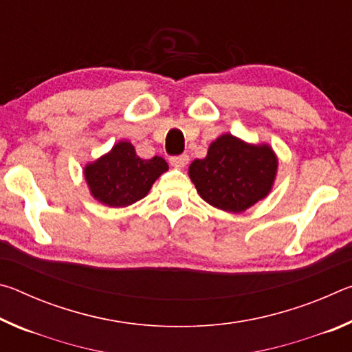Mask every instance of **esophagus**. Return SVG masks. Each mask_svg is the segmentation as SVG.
I'll list each match as a JSON object with an SVG mask.
<instances>
[{"mask_svg": "<svg viewBox=\"0 0 352 352\" xmlns=\"http://www.w3.org/2000/svg\"><path fill=\"white\" fill-rule=\"evenodd\" d=\"M188 162H189V155H186V153L175 155V157H170L169 158V163L174 166V168H178V169L184 168V166L188 164Z\"/></svg>", "mask_w": 352, "mask_h": 352, "instance_id": "34e87169", "label": "esophagus"}]
</instances>
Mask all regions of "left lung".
Wrapping results in <instances>:
<instances>
[{"label":"left lung","mask_w":352,"mask_h":352,"mask_svg":"<svg viewBox=\"0 0 352 352\" xmlns=\"http://www.w3.org/2000/svg\"><path fill=\"white\" fill-rule=\"evenodd\" d=\"M278 160L269 146H252L226 133L204 160H194L189 177L200 197L219 210L242 212L270 192Z\"/></svg>","instance_id":"1"}]
</instances>
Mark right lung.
<instances>
[{
  "label": "right lung",
  "instance_id": "right-lung-1",
  "mask_svg": "<svg viewBox=\"0 0 352 352\" xmlns=\"http://www.w3.org/2000/svg\"><path fill=\"white\" fill-rule=\"evenodd\" d=\"M168 170L162 157L142 160L135 147L121 141L98 162L85 168V180L91 195L104 205L121 208L146 197L153 182Z\"/></svg>",
  "mask_w": 352,
  "mask_h": 352
}]
</instances>
